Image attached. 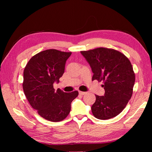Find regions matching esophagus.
<instances>
[{"instance_id":"34e87169","label":"esophagus","mask_w":152,"mask_h":152,"mask_svg":"<svg viewBox=\"0 0 152 152\" xmlns=\"http://www.w3.org/2000/svg\"><path fill=\"white\" fill-rule=\"evenodd\" d=\"M79 94L80 95H84L85 94H86V92H82V91H79Z\"/></svg>"}]
</instances>
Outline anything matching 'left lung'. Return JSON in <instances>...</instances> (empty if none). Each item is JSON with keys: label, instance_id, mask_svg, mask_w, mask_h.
Returning <instances> with one entry per match:
<instances>
[{"label": "left lung", "instance_id": "left-lung-1", "mask_svg": "<svg viewBox=\"0 0 152 152\" xmlns=\"http://www.w3.org/2000/svg\"><path fill=\"white\" fill-rule=\"evenodd\" d=\"M93 72L92 80L103 81L104 96L96 95L91 107L93 115L100 120L112 118L122 112L131 98L135 73L125 55L117 50L98 48L82 50Z\"/></svg>", "mask_w": 152, "mask_h": 152}]
</instances>
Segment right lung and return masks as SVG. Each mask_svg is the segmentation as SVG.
<instances>
[{
  "mask_svg": "<svg viewBox=\"0 0 152 152\" xmlns=\"http://www.w3.org/2000/svg\"><path fill=\"white\" fill-rule=\"evenodd\" d=\"M71 54L56 49L43 50L34 55L24 69L23 89L26 98L39 115L49 121L64 120L70 113L72 102L79 95L77 91L65 93L53 87L65 72Z\"/></svg>",
  "mask_w": 152,
  "mask_h": 152,
  "instance_id": "add662e5",
  "label": "right lung"
}]
</instances>
